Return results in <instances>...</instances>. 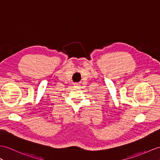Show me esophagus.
I'll list each match as a JSON object with an SVG mask.
<instances>
[{
    "label": "esophagus",
    "instance_id": "esophagus-1",
    "mask_svg": "<svg viewBox=\"0 0 160 160\" xmlns=\"http://www.w3.org/2000/svg\"><path fill=\"white\" fill-rule=\"evenodd\" d=\"M75 85H79V84H78V83H75Z\"/></svg>",
    "mask_w": 160,
    "mask_h": 160
}]
</instances>
